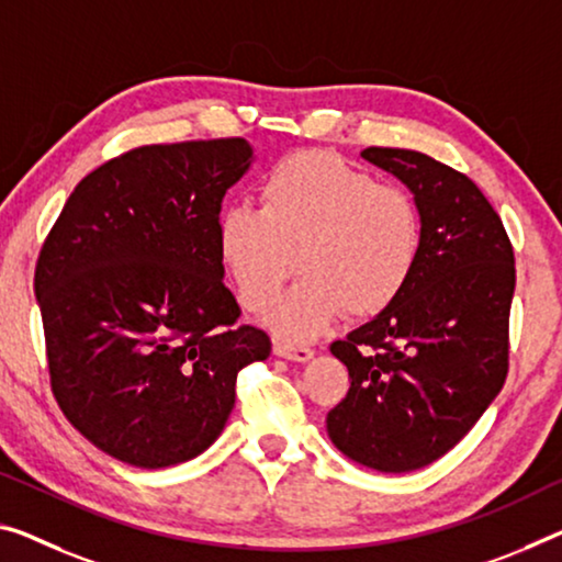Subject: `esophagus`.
Listing matches in <instances>:
<instances>
[{
	"mask_svg": "<svg viewBox=\"0 0 562 562\" xmlns=\"http://www.w3.org/2000/svg\"><path fill=\"white\" fill-rule=\"evenodd\" d=\"M273 353H276V357L289 359V361H308V359H314V349L299 347V344H289V341H276L273 344Z\"/></svg>",
	"mask_w": 562,
	"mask_h": 562,
	"instance_id": "1",
	"label": "esophagus"
}]
</instances>
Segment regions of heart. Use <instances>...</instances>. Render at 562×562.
Masks as SVG:
<instances>
[{
  "instance_id": "obj_1",
  "label": "heart",
  "mask_w": 562,
  "mask_h": 562,
  "mask_svg": "<svg viewBox=\"0 0 562 562\" xmlns=\"http://www.w3.org/2000/svg\"><path fill=\"white\" fill-rule=\"evenodd\" d=\"M261 209L218 215V256L248 311L273 304L299 261L301 279L266 324L289 341L324 334L344 311L367 318L407 289L422 254L414 198L326 150L281 158L258 188Z\"/></svg>"
}]
</instances>
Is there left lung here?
<instances>
[{
  "label": "left lung",
  "mask_w": 562,
  "mask_h": 562,
  "mask_svg": "<svg viewBox=\"0 0 562 562\" xmlns=\"http://www.w3.org/2000/svg\"><path fill=\"white\" fill-rule=\"evenodd\" d=\"M361 158L409 188L422 254L402 296L331 344L351 386L326 414V431L369 470L412 472L450 452L503 390L515 256L468 176L404 148Z\"/></svg>",
  "instance_id": "1"
}]
</instances>
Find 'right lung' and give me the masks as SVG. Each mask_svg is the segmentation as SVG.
Returning <instances> with one entry per match:
<instances>
[{"instance_id": "obj_1", "label": "right lung", "mask_w": 562, "mask_h": 562, "mask_svg": "<svg viewBox=\"0 0 562 562\" xmlns=\"http://www.w3.org/2000/svg\"><path fill=\"white\" fill-rule=\"evenodd\" d=\"M254 162L244 137L145 145L80 180L34 271L52 392L85 439L160 470L218 439L236 376L271 353L223 286L221 201Z\"/></svg>"}]
</instances>
